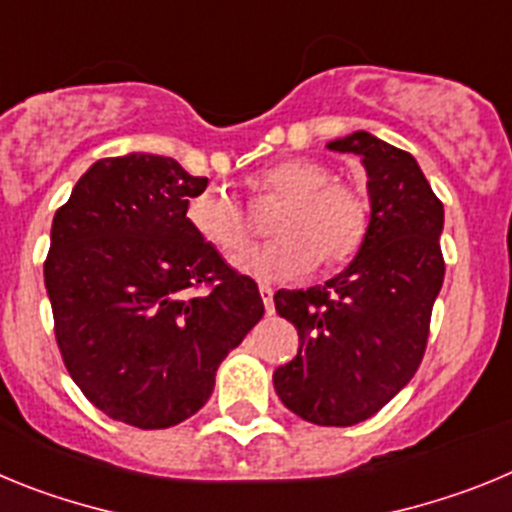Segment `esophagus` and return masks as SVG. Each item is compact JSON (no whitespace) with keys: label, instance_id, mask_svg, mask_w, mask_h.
Listing matches in <instances>:
<instances>
[{"label":"esophagus","instance_id":"34e87169","mask_svg":"<svg viewBox=\"0 0 512 512\" xmlns=\"http://www.w3.org/2000/svg\"><path fill=\"white\" fill-rule=\"evenodd\" d=\"M260 296H262V303H265L267 313L273 311V288H270V285H260Z\"/></svg>","mask_w":512,"mask_h":512}]
</instances>
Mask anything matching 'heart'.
<instances>
[{
    "mask_svg": "<svg viewBox=\"0 0 512 512\" xmlns=\"http://www.w3.org/2000/svg\"><path fill=\"white\" fill-rule=\"evenodd\" d=\"M260 199H278L270 216L275 239L242 252L234 260L239 273L257 280H293L308 270H336L354 260L370 232V201L365 191L334 178L329 165L313 158H285L255 181ZM191 232L222 257L245 247L247 216L227 188L211 186L193 193L186 204Z\"/></svg>",
    "mask_w": 512,
    "mask_h": 512,
    "instance_id": "heart-1",
    "label": "heart"
}]
</instances>
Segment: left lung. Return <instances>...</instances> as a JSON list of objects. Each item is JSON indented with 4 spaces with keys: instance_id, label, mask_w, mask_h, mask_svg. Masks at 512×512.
I'll return each instance as SVG.
<instances>
[{
    "instance_id": "obj_1",
    "label": "left lung",
    "mask_w": 512,
    "mask_h": 512,
    "mask_svg": "<svg viewBox=\"0 0 512 512\" xmlns=\"http://www.w3.org/2000/svg\"><path fill=\"white\" fill-rule=\"evenodd\" d=\"M329 147L365 163L370 232L344 273L275 293V311L298 331V354L273 382L303 421L354 426L390 403L421 365L444 283V204L405 150L367 132Z\"/></svg>"
}]
</instances>
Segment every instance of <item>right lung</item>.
I'll return each instance as SVG.
<instances>
[{
  "label": "right lung",
  "instance_id": "right-lung-1",
  "mask_svg": "<svg viewBox=\"0 0 512 512\" xmlns=\"http://www.w3.org/2000/svg\"><path fill=\"white\" fill-rule=\"evenodd\" d=\"M206 183L173 158H104L53 216L45 288L55 342L81 393L114 421L191 418L265 313L255 280L188 227V199Z\"/></svg>",
  "mask_w": 512,
  "mask_h": 512
}]
</instances>
